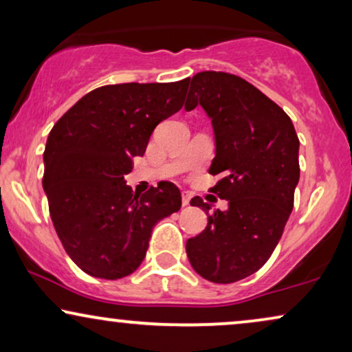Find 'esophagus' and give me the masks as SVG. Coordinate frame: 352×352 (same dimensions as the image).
I'll return each instance as SVG.
<instances>
[{
  "instance_id": "esophagus-1",
  "label": "esophagus",
  "mask_w": 352,
  "mask_h": 352,
  "mask_svg": "<svg viewBox=\"0 0 352 352\" xmlns=\"http://www.w3.org/2000/svg\"><path fill=\"white\" fill-rule=\"evenodd\" d=\"M190 204V194L189 192H182V206H187Z\"/></svg>"
}]
</instances>
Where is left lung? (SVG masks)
I'll return each instance as SVG.
<instances>
[{
	"mask_svg": "<svg viewBox=\"0 0 352 352\" xmlns=\"http://www.w3.org/2000/svg\"><path fill=\"white\" fill-rule=\"evenodd\" d=\"M199 104L214 129L210 175H221L210 192L228 200L229 210L208 213L210 205L194 197L190 205L206 211L208 224L187 240L186 252L206 280L232 283L259 271L282 237L300 181V139L290 117L237 75L192 76L186 110Z\"/></svg>",
	"mask_w": 352,
	"mask_h": 352,
	"instance_id": "left-lung-1",
	"label": "left lung"
}]
</instances>
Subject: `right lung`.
<instances>
[{"mask_svg":"<svg viewBox=\"0 0 352 352\" xmlns=\"http://www.w3.org/2000/svg\"><path fill=\"white\" fill-rule=\"evenodd\" d=\"M189 78L100 86L70 107L47 136L45 187L65 252L81 271L117 280L142 263L152 229L181 208L170 181L133 194L124 175L155 126L184 104Z\"/></svg>","mask_w":352,"mask_h":352,"instance_id":"add662e5","label":"right lung"}]
</instances>
